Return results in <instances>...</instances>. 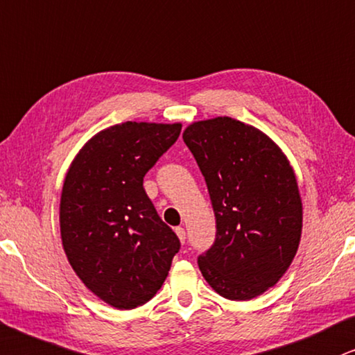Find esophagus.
<instances>
[{
    "instance_id": "34e87169",
    "label": "esophagus",
    "mask_w": 355,
    "mask_h": 355,
    "mask_svg": "<svg viewBox=\"0 0 355 355\" xmlns=\"http://www.w3.org/2000/svg\"><path fill=\"white\" fill-rule=\"evenodd\" d=\"M175 232H177L178 239H180L182 244H185V239H187V232H185V230L178 226V227H175Z\"/></svg>"
}]
</instances>
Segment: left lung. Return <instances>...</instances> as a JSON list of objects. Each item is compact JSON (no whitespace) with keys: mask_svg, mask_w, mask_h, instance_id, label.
I'll return each instance as SVG.
<instances>
[{"mask_svg":"<svg viewBox=\"0 0 355 355\" xmlns=\"http://www.w3.org/2000/svg\"><path fill=\"white\" fill-rule=\"evenodd\" d=\"M183 141L216 219V239L198 257L200 270L224 298L259 297L298 250L303 208L293 168L270 137L227 116L190 124Z\"/></svg>","mask_w":355,"mask_h":355,"instance_id":"obj_1","label":"left lung"}]
</instances>
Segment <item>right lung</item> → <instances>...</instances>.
Wrapping results in <instances>:
<instances>
[{
  "instance_id": "add662e5",
  "label": "right lung",
  "mask_w": 355,
  "mask_h": 355,
  "mask_svg": "<svg viewBox=\"0 0 355 355\" xmlns=\"http://www.w3.org/2000/svg\"><path fill=\"white\" fill-rule=\"evenodd\" d=\"M182 124L128 123L92 137L67 172L62 244L71 268L118 309L149 302L180 250L144 190V177L175 144Z\"/></svg>"
}]
</instances>
